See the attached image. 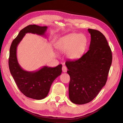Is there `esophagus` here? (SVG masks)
Listing matches in <instances>:
<instances>
[{"label": "esophagus", "instance_id": "1", "mask_svg": "<svg viewBox=\"0 0 123 123\" xmlns=\"http://www.w3.org/2000/svg\"><path fill=\"white\" fill-rule=\"evenodd\" d=\"M62 71L63 72H66L67 71V68L66 66H63L62 67Z\"/></svg>", "mask_w": 123, "mask_h": 123}]
</instances>
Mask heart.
<instances>
[{
    "instance_id": "obj_1",
    "label": "heart",
    "mask_w": 123,
    "mask_h": 123,
    "mask_svg": "<svg viewBox=\"0 0 123 123\" xmlns=\"http://www.w3.org/2000/svg\"><path fill=\"white\" fill-rule=\"evenodd\" d=\"M87 40L82 34L72 33L62 37L58 40L56 48L62 52H67V56L71 59L81 57L87 46Z\"/></svg>"
}]
</instances>
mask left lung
I'll use <instances>...</instances> for the list:
<instances>
[{
	"instance_id": "8db88e82",
	"label": "left lung",
	"mask_w": 123,
	"mask_h": 123,
	"mask_svg": "<svg viewBox=\"0 0 123 123\" xmlns=\"http://www.w3.org/2000/svg\"><path fill=\"white\" fill-rule=\"evenodd\" d=\"M91 35L89 50L80 59L66 62L70 80L69 97L77 105L92 101L105 85L112 56L106 38L96 30L88 29Z\"/></svg>"
}]
</instances>
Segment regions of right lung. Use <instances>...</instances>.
Returning a JSON list of instances; mask_svg holds the SVG:
<instances>
[{
    "label": "right lung",
    "mask_w": 123,
    "mask_h": 123,
    "mask_svg": "<svg viewBox=\"0 0 123 123\" xmlns=\"http://www.w3.org/2000/svg\"><path fill=\"white\" fill-rule=\"evenodd\" d=\"M48 27L35 25H29L22 29L11 44L10 49L9 66L11 75L20 91L28 98L35 99L45 98L51 86L62 72V65L56 67L43 66L36 71H27L19 65L17 58V47L26 33L44 35Z\"/></svg>",
    "instance_id": "add662e5"
}]
</instances>
